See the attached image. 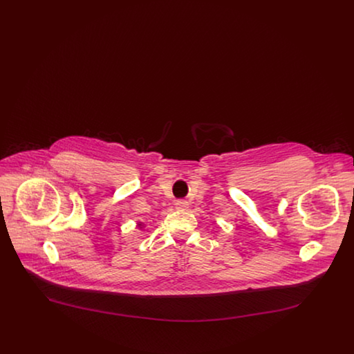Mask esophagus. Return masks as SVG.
Here are the masks:
<instances>
[{"label":"esophagus","mask_w":354,"mask_h":354,"mask_svg":"<svg viewBox=\"0 0 354 354\" xmlns=\"http://www.w3.org/2000/svg\"><path fill=\"white\" fill-rule=\"evenodd\" d=\"M188 202L187 201H176L175 202V207H176V209H180V211H185L187 208H188Z\"/></svg>","instance_id":"obj_1"}]
</instances>
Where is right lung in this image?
Here are the masks:
<instances>
[{
  "instance_id": "right-lung-1",
  "label": "right lung",
  "mask_w": 354,
  "mask_h": 354,
  "mask_svg": "<svg viewBox=\"0 0 354 354\" xmlns=\"http://www.w3.org/2000/svg\"><path fill=\"white\" fill-rule=\"evenodd\" d=\"M136 227H138V228H140V230H142V228H143V227H145V224H143V223H142V221H139V223H138V225H136Z\"/></svg>"
}]
</instances>
